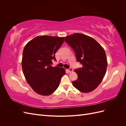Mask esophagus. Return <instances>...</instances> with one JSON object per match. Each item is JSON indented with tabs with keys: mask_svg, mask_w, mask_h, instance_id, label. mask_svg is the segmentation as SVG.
<instances>
[{
	"mask_svg": "<svg viewBox=\"0 0 126 126\" xmlns=\"http://www.w3.org/2000/svg\"><path fill=\"white\" fill-rule=\"evenodd\" d=\"M72 70H72V68H70L69 69H68V71H69V72H72Z\"/></svg>",
	"mask_w": 126,
	"mask_h": 126,
	"instance_id": "1",
	"label": "esophagus"
}]
</instances>
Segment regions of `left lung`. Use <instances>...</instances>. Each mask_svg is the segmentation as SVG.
Returning <instances> with one entry per match:
<instances>
[{
	"instance_id": "1",
	"label": "left lung",
	"mask_w": 126,
	"mask_h": 126,
	"mask_svg": "<svg viewBox=\"0 0 126 126\" xmlns=\"http://www.w3.org/2000/svg\"><path fill=\"white\" fill-rule=\"evenodd\" d=\"M82 66L74 71L78 75L72 85L80 92L90 93L99 85L106 74L107 60L104 49L93 38L75 33L64 37Z\"/></svg>"
}]
</instances>
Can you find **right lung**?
Returning a JSON list of instances; mask_svg holds the SVG:
<instances>
[{"mask_svg": "<svg viewBox=\"0 0 126 126\" xmlns=\"http://www.w3.org/2000/svg\"><path fill=\"white\" fill-rule=\"evenodd\" d=\"M64 41V37L38 36L26 45L21 61L27 82L38 94L49 96L59 86L66 74L63 68L51 66L55 54Z\"/></svg>", "mask_w": 126, "mask_h": 126, "instance_id": "obj_1", "label": "right lung"}]
</instances>
